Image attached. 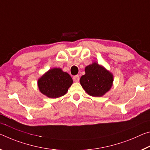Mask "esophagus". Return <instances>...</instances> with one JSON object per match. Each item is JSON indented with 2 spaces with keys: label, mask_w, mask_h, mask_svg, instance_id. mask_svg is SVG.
Instances as JSON below:
<instances>
[{
  "label": "esophagus",
  "mask_w": 150,
  "mask_h": 150,
  "mask_svg": "<svg viewBox=\"0 0 150 150\" xmlns=\"http://www.w3.org/2000/svg\"><path fill=\"white\" fill-rule=\"evenodd\" d=\"M73 79H74V82H79V80H80V77H79V76H78V75H76V76H74L73 77Z\"/></svg>",
  "instance_id": "1"
}]
</instances>
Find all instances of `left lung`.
Returning a JSON list of instances; mask_svg holds the SVG:
<instances>
[{"label":"left lung","instance_id":"left-lung-1","mask_svg":"<svg viewBox=\"0 0 150 150\" xmlns=\"http://www.w3.org/2000/svg\"><path fill=\"white\" fill-rule=\"evenodd\" d=\"M114 81L113 74L97 62L86 66L85 74L80 78V82L88 95L102 97L111 89Z\"/></svg>","mask_w":150,"mask_h":150}]
</instances>
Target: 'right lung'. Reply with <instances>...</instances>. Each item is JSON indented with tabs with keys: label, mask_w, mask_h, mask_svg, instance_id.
Segmentation results:
<instances>
[{
	"label": "right lung",
	"mask_w": 150,
	"mask_h": 150,
	"mask_svg": "<svg viewBox=\"0 0 150 150\" xmlns=\"http://www.w3.org/2000/svg\"><path fill=\"white\" fill-rule=\"evenodd\" d=\"M73 83L72 78L60 68H51L38 80V87L42 94L50 98L63 96Z\"/></svg>",
	"instance_id": "1"
}]
</instances>
